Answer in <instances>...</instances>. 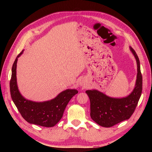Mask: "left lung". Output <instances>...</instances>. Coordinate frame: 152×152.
Wrapping results in <instances>:
<instances>
[{
    "label": "left lung",
    "instance_id": "8db88e82",
    "mask_svg": "<svg viewBox=\"0 0 152 152\" xmlns=\"http://www.w3.org/2000/svg\"><path fill=\"white\" fill-rule=\"evenodd\" d=\"M129 49L136 60L137 79L133 91L125 97L115 98L108 96L96 89L87 90L91 103V117L99 125L110 127L128 119L136 108L142 91V76L138 56L131 47Z\"/></svg>",
    "mask_w": 152,
    "mask_h": 152
}]
</instances>
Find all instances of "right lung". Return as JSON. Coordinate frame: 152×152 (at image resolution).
<instances>
[{
	"label": "right lung",
	"instance_id": "obj_1",
	"mask_svg": "<svg viewBox=\"0 0 152 152\" xmlns=\"http://www.w3.org/2000/svg\"><path fill=\"white\" fill-rule=\"evenodd\" d=\"M23 52L24 50L18 54L12 66L10 82L11 97L27 122L43 127H53L60 121L68 102L78 91L75 89H68L60 92L54 99L44 102H34L25 99L18 89L17 81L18 58Z\"/></svg>",
	"mask_w": 152,
	"mask_h": 152
}]
</instances>
